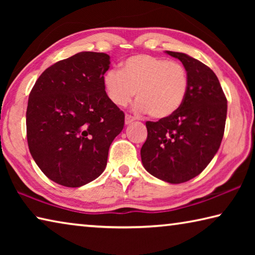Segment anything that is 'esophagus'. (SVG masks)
Returning <instances> with one entry per match:
<instances>
[{
  "label": "esophagus",
  "mask_w": 255,
  "mask_h": 255,
  "mask_svg": "<svg viewBox=\"0 0 255 255\" xmlns=\"http://www.w3.org/2000/svg\"><path fill=\"white\" fill-rule=\"evenodd\" d=\"M132 122H135V118H133L130 115H126V117H125V123H126V125L131 124Z\"/></svg>",
  "instance_id": "1"
}]
</instances>
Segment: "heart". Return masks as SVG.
<instances>
[{
    "mask_svg": "<svg viewBox=\"0 0 255 255\" xmlns=\"http://www.w3.org/2000/svg\"><path fill=\"white\" fill-rule=\"evenodd\" d=\"M103 85L114 105L126 107L137 92L136 110L164 119L173 116L183 105L189 76L179 62L140 54L125 59L122 71H108Z\"/></svg>",
    "mask_w": 255,
    "mask_h": 255,
    "instance_id": "b5f03b06",
    "label": "heart"
}]
</instances>
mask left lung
<instances>
[{
  "mask_svg": "<svg viewBox=\"0 0 255 255\" xmlns=\"http://www.w3.org/2000/svg\"><path fill=\"white\" fill-rule=\"evenodd\" d=\"M165 53L183 64L189 89L183 105L169 118L147 122L140 157L145 170L169 183H183L200 174L221 146L227 100L215 73L204 63L176 51Z\"/></svg>",
  "mask_w": 255,
  "mask_h": 255,
  "instance_id": "obj_1",
  "label": "left lung"
}]
</instances>
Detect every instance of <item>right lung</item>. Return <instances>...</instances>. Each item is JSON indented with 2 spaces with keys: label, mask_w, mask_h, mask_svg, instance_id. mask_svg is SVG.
<instances>
[{
  "label": "right lung",
  "mask_w": 255,
  "mask_h": 255,
  "mask_svg": "<svg viewBox=\"0 0 255 255\" xmlns=\"http://www.w3.org/2000/svg\"><path fill=\"white\" fill-rule=\"evenodd\" d=\"M109 66V55L82 51L47 68L30 92L29 150L42 173L64 187L79 188L100 176L124 128L125 114L103 85Z\"/></svg>",
  "instance_id": "add662e5"
}]
</instances>
